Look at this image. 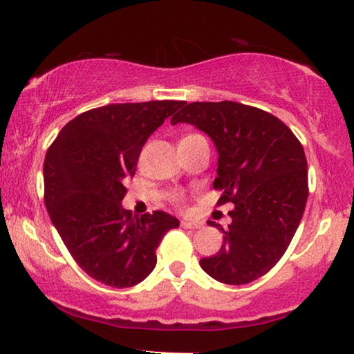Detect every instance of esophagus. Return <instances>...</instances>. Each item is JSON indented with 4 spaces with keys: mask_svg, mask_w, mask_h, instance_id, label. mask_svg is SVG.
I'll return each mask as SVG.
<instances>
[{
    "mask_svg": "<svg viewBox=\"0 0 354 354\" xmlns=\"http://www.w3.org/2000/svg\"><path fill=\"white\" fill-rule=\"evenodd\" d=\"M180 225L183 227V229H201V227H203V222L182 219V221H180Z\"/></svg>",
    "mask_w": 354,
    "mask_h": 354,
    "instance_id": "34e87169",
    "label": "esophagus"
}]
</instances>
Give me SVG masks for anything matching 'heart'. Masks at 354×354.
I'll use <instances>...</instances> for the list:
<instances>
[{"label":"heart","mask_w":354,"mask_h":354,"mask_svg":"<svg viewBox=\"0 0 354 354\" xmlns=\"http://www.w3.org/2000/svg\"><path fill=\"white\" fill-rule=\"evenodd\" d=\"M187 137H193V135H187ZM174 201H176V205H182L183 198L180 195H177V196H174Z\"/></svg>","instance_id":"obj_1"}]
</instances>
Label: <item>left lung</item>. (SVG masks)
Masks as SVG:
<instances>
[{
  "label": "left lung",
  "mask_w": 354,
  "mask_h": 354,
  "mask_svg": "<svg viewBox=\"0 0 354 354\" xmlns=\"http://www.w3.org/2000/svg\"><path fill=\"white\" fill-rule=\"evenodd\" d=\"M195 125L216 145L217 205L234 203L221 227L222 246L200 261L212 279L243 285L279 263L301 221L308 200V162L292 130L275 115L235 101L190 103L171 119Z\"/></svg>",
  "instance_id": "left-lung-1"
}]
</instances>
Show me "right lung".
Wrapping results in <instances>:
<instances>
[{
    "instance_id": "add662e5",
    "label": "right lung",
    "mask_w": 354,
    "mask_h": 354,
    "mask_svg": "<svg viewBox=\"0 0 354 354\" xmlns=\"http://www.w3.org/2000/svg\"><path fill=\"white\" fill-rule=\"evenodd\" d=\"M183 104L166 100L90 109L67 122L48 148V214L75 263L101 283L127 288L147 279L162 236L178 227L167 212L137 217L120 203L143 145Z\"/></svg>"
}]
</instances>
